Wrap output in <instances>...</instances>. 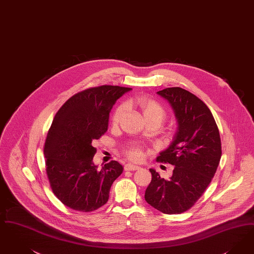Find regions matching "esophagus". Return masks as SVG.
<instances>
[{
    "mask_svg": "<svg viewBox=\"0 0 254 254\" xmlns=\"http://www.w3.org/2000/svg\"><path fill=\"white\" fill-rule=\"evenodd\" d=\"M141 167L140 166H138V165H134V164H131V163H127L126 165H125V170L126 171H134V170H138V169H140Z\"/></svg>",
    "mask_w": 254,
    "mask_h": 254,
    "instance_id": "esophagus-1",
    "label": "esophagus"
}]
</instances>
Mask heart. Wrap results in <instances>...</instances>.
Returning <instances> with one entry per match:
<instances>
[{
	"mask_svg": "<svg viewBox=\"0 0 254 254\" xmlns=\"http://www.w3.org/2000/svg\"><path fill=\"white\" fill-rule=\"evenodd\" d=\"M140 111L142 112L143 118L146 122L149 121H157L161 123L166 115V110L163 105L157 100L153 99L148 96H141L134 100H130ZM125 113V106L120 105L118 106L113 112L112 116V126H118L121 120L123 115ZM127 156L133 161H140L142 160V151L141 147L139 146H131L126 151Z\"/></svg>",
	"mask_w": 254,
	"mask_h": 254,
	"instance_id": "1",
	"label": "heart"
}]
</instances>
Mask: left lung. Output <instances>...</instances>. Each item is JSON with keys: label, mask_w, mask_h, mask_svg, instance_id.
I'll use <instances>...</instances> for the list:
<instances>
[{"label": "left lung", "mask_w": 254, "mask_h": 254, "mask_svg": "<svg viewBox=\"0 0 254 254\" xmlns=\"http://www.w3.org/2000/svg\"><path fill=\"white\" fill-rule=\"evenodd\" d=\"M158 94L171 104L179 127L172 143L157 162L175 167L169 180L149 169L152 180L144 198L162 213H184L202 195L216 172L222 154L220 135L209 108L190 91L173 87Z\"/></svg>", "instance_id": "left-lung-1"}]
</instances>
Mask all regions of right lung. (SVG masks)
<instances>
[{"label":"right lung","mask_w":254,"mask_h":254,"mask_svg":"<svg viewBox=\"0 0 254 254\" xmlns=\"http://www.w3.org/2000/svg\"><path fill=\"white\" fill-rule=\"evenodd\" d=\"M131 88L103 85L72 95L55 115L44 143L47 178L53 193L72 210L90 213L109 200L123 166L111 161L98 169L93 142L108 130L116 100Z\"/></svg>","instance_id":"1"}]
</instances>
